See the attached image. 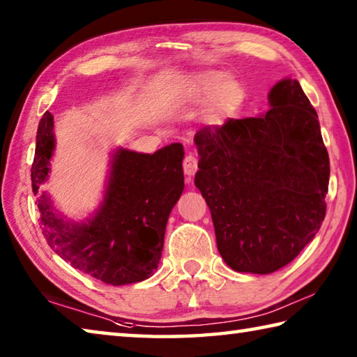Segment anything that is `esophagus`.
I'll return each instance as SVG.
<instances>
[{
    "label": "esophagus",
    "instance_id": "esophagus-1",
    "mask_svg": "<svg viewBox=\"0 0 357 357\" xmlns=\"http://www.w3.org/2000/svg\"><path fill=\"white\" fill-rule=\"evenodd\" d=\"M183 168H184V173L190 179L198 170V159H197V157L192 155V154H187L184 157V160H183Z\"/></svg>",
    "mask_w": 357,
    "mask_h": 357
}]
</instances>
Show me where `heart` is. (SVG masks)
Returning <instances> with one entry per match:
<instances>
[{
  "label": "heart",
  "instance_id": "heart-1",
  "mask_svg": "<svg viewBox=\"0 0 357 357\" xmlns=\"http://www.w3.org/2000/svg\"><path fill=\"white\" fill-rule=\"evenodd\" d=\"M183 98L193 104H206V119L222 126L236 114L245 100L244 84L225 72L206 69L193 74L183 88Z\"/></svg>",
  "mask_w": 357,
  "mask_h": 357
}]
</instances>
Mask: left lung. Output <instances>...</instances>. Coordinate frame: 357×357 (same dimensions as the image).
Here are the masks:
<instances>
[{"mask_svg": "<svg viewBox=\"0 0 357 357\" xmlns=\"http://www.w3.org/2000/svg\"><path fill=\"white\" fill-rule=\"evenodd\" d=\"M268 99L264 114L206 126L193 137L195 185L209 206L217 249L238 273L287 266L326 215L331 168L315 108L293 78L277 82Z\"/></svg>", "mask_w": 357, "mask_h": 357, "instance_id": "left-lung-1", "label": "left lung"}]
</instances>
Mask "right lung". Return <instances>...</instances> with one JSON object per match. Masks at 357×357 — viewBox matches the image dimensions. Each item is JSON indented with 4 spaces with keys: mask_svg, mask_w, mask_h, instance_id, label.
Wrapping results in <instances>:
<instances>
[{
    "mask_svg": "<svg viewBox=\"0 0 357 357\" xmlns=\"http://www.w3.org/2000/svg\"><path fill=\"white\" fill-rule=\"evenodd\" d=\"M53 123V114L45 112L31 167L48 245L72 268L114 287L149 279L160 261L168 215L184 190L183 144L172 143L154 154L114 149L104 198L91 215L75 222L42 192L56 143Z\"/></svg>",
    "mask_w": 357,
    "mask_h": 357,
    "instance_id": "add662e5",
    "label": "right lung"
}]
</instances>
